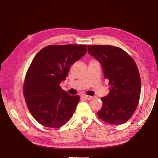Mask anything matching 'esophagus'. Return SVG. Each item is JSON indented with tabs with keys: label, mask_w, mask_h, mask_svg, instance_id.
<instances>
[{
	"label": "esophagus",
	"mask_w": 158,
	"mask_h": 158,
	"mask_svg": "<svg viewBox=\"0 0 158 158\" xmlns=\"http://www.w3.org/2000/svg\"><path fill=\"white\" fill-rule=\"evenodd\" d=\"M82 98H84L86 99H87V100H90V99H93L92 96H89V95H82Z\"/></svg>",
	"instance_id": "34e87169"
}]
</instances>
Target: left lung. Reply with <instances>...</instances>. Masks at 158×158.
<instances>
[{"label": "left lung", "mask_w": 158, "mask_h": 158, "mask_svg": "<svg viewBox=\"0 0 158 158\" xmlns=\"http://www.w3.org/2000/svg\"><path fill=\"white\" fill-rule=\"evenodd\" d=\"M87 50L101 64L110 86V93L101 98L98 117L109 124H123L133 115L139 102L141 80L136 64L120 48L89 45Z\"/></svg>", "instance_id": "obj_1"}]
</instances>
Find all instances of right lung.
I'll return each mask as SVG.
<instances>
[{
	"mask_svg": "<svg viewBox=\"0 0 158 158\" xmlns=\"http://www.w3.org/2000/svg\"><path fill=\"white\" fill-rule=\"evenodd\" d=\"M86 52V45H51L32 61L26 75L24 95L31 114L40 124L58 128L69 121L80 101L61 89L71 65Z\"/></svg>",
	"mask_w": 158,
	"mask_h": 158,
	"instance_id": "obj_1",
	"label": "right lung"
}]
</instances>
